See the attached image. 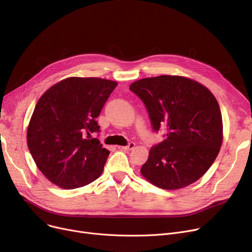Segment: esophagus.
<instances>
[{
	"mask_svg": "<svg viewBox=\"0 0 252 252\" xmlns=\"http://www.w3.org/2000/svg\"><path fill=\"white\" fill-rule=\"evenodd\" d=\"M121 149H123V150H127V151H130V150H133L134 148H135V143H133V142H130L127 146H121L120 147Z\"/></svg>",
	"mask_w": 252,
	"mask_h": 252,
	"instance_id": "esophagus-1",
	"label": "esophagus"
}]
</instances>
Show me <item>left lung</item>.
Here are the masks:
<instances>
[{
  "mask_svg": "<svg viewBox=\"0 0 252 252\" xmlns=\"http://www.w3.org/2000/svg\"><path fill=\"white\" fill-rule=\"evenodd\" d=\"M129 88L144 102L153 129L168 130L165 140L150 149L142 176L166 190L197 181L210 168L223 141L214 95L197 81L171 75L143 78Z\"/></svg>",
  "mask_w": 252,
  "mask_h": 252,
  "instance_id": "1",
  "label": "left lung"
}]
</instances>
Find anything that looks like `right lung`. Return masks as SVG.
Returning <instances> with one entry per match:
<instances>
[{
	"label": "right lung",
	"mask_w": 252,
	"mask_h": 252,
	"mask_svg": "<svg viewBox=\"0 0 252 252\" xmlns=\"http://www.w3.org/2000/svg\"><path fill=\"white\" fill-rule=\"evenodd\" d=\"M118 83L69 77L39 99L27 131V144L43 175L63 189L88 185L103 172L109 150L94 132L96 118Z\"/></svg>",
	"instance_id": "obj_1"
}]
</instances>
